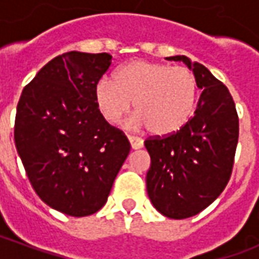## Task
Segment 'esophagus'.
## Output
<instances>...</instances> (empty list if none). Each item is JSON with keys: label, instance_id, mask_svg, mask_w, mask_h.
<instances>
[{"label": "esophagus", "instance_id": "34e87169", "mask_svg": "<svg viewBox=\"0 0 259 259\" xmlns=\"http://www.w3.org/2000/svg\"><path fill=\"white\" fill-rule=\"evenodd\" d=\"M130 146L133 150H140L141 147L144 146V141L141 140L140 137H135V136H129Z\"/></svg>", "mask_w": 259, "mask_h": 259}]
</instances>
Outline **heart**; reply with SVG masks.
Returning a JSON list of instances; mask_svg holds the SVG:
<instances>
[{
	"label": "heart",
	"instance_id": "heart-1",
	"mask_svg": "<svg viewBox=\"0 0 259 259\" xmlns=\"http://www.w3.org/2000/svg\"><path fill=\"white\" fill-rule=\"evenodd\" d=\"M197 79L185 66L135 61L115 74V81L100 80L94 98L104 119L118 124L135 102L132 124L148 126L151 133L168 136L193 116L197 104Z\"/></svg>",
	"mask_w": 259,
	"mask_h": 259
}]
</instances>
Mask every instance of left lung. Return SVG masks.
Here are the masks:
<instances>
[{
  "instance_id": "obj_1",
  "label": "left lung",
  "mask_w": 259,
  "mask_h": 259,
  "mask_svg": "<svg viewBox=\"0 0 259 259\" xmlns=\"http://www.w3.org/2000/svg\"><path fill=\"white\" fill-rule=\"evenodd\" d=\"M193 70L201 96L194 116L176 133L144 141L151 157L147 193L163 217H194L217 200L228 185L237 140L239 118L228 87L185 55L168 57Z\"/></svg>"
}]
</instances>
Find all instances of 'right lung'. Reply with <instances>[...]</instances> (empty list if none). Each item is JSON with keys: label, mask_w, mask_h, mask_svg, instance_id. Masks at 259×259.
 I'll return each instance as SVG.
<instances>
[{"label": "right lung", "mask_w": 259, "mask_h": 259, "mask_svg": "<svg viewBox=\"0 0 259 259\" xmlns=\"http://www.w3.org/2000/svg\"><path fill=\"white\" fill-rule=\"evenodd\" d=\"M111 64L107 53L58 55L23 89L16 108L15 146L27 178L47 205L70 217L105 205L129 155L127 137L94 98Z\"/></svg>", "instance_id": "1"}]
</instances>
